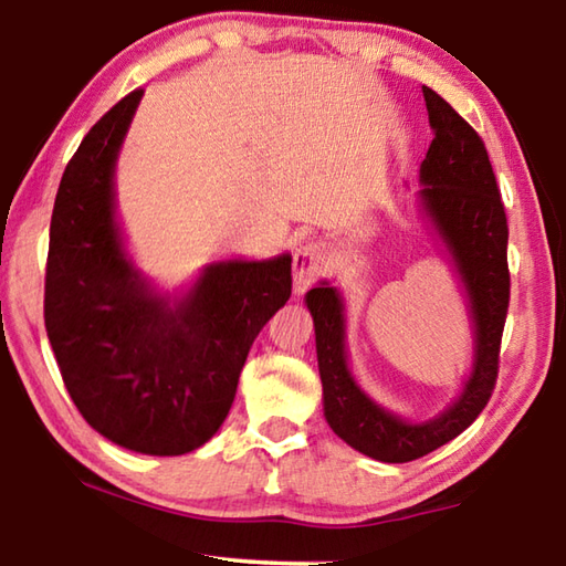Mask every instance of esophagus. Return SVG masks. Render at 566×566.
<instances>
[{
  "mask_svg": "<svg viewBox=\"0 0 566 566\" xmlns=\"http://www.w3.org/2000/svg\"><path fill=\"white\" fill-rule=\"evenodd\" d=\"M324 249L319 244H304L294 252L292 272H294V294H304L310 286L319 280L324 272Z\"/></svg>",
  "mask_w": 566,
  "mask_h": 566,
  "instance_id": "obj_1",
  "label": "esophagus"
}]
</instances>
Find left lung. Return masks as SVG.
<instances>
[{"label":"left lung","mask_w":566,"mask_h":566,"mask_svg":"<svg viewBox=\"0 0 566 566\" xmlns=\"http://www.w3.org/2000/svg\"><path fill=\"white\" fill-rule=\"evenodd\" d=\"M424 92L434 139L421 161V207L452 254L474 322V364L462 397L442 415L409 424L375 405L354 381L344 352V304L322 282L306 292L314 317L324 389V417L334 434L357 452L401 464L434 452L472 424L490 401L500 375L502 332L510 310L504 205L490 155L479 134L434 90Z\"/></svg>","instance_id":"left-lung-1"}]
</instances>
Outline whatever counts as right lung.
<instances>
[{
  "label": "right lung",
  "instance_id": "1",
  "mask_svg": "<svg viewBox=\"0 0 566 566\" xmlns=\"http://www.w3.org/2000/svg\"><path fill=\"white\" fill-rule=\"evenodd\" d=\"M142 90L82 139L56 189L44 276L46 337L90 427L132 452L177 457L229 415L252 342L292 294V256L209 264L169 302L122 247L114 165Z\"/></svg>",
  "mask_w": 566,
  "mask_h": 566
}]
</instances>
